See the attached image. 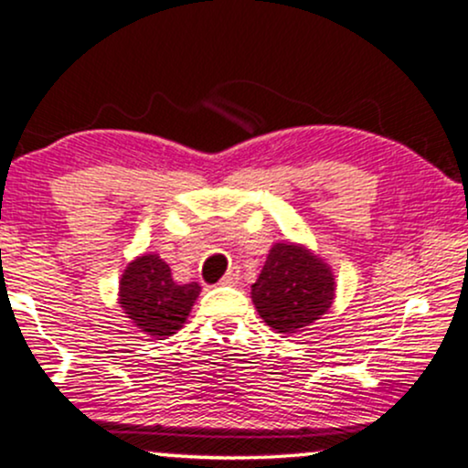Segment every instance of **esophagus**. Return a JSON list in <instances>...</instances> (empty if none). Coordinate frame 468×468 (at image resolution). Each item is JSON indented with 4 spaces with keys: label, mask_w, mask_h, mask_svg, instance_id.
<instances>
[{
    "label": "esophagus",
    "mask_w": 468,
    "mask_h": 468,
    "mask_svg": "<svg viewBox=\"0 0 468 468\" xmlns=\"http://www.w3.org/2000/svg\"><path fill=\"white\" fill-rule=\"evenodd\" d=\"M239 277H242V273H239V269L238 266H230L229 269V273H226L224 277H222V284H229V286H235L239 282Z\"/></svg>",
    "instance_id": "obj_1"
}]
</instances>
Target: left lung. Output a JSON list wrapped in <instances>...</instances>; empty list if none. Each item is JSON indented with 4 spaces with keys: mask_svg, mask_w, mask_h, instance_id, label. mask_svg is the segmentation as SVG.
Wrapping results in <instances>:
<instances>
[{
    "mask_svg": "<svg viewBox=\"0 0 468 468\" xmlns=\"http://www.w3.org/2000/svg\"><path fill=\"white\" fill-rule=\"evenodd\" d=\"M250 297L260 317L277 333L304 331L335 300V275L324 260L302 244L277 242Z\"/></svg>",
    "mask_w": 468,
    "mask_h": 468,
    "instance_id": "1",
    "label": "left lung"
}]
</instances>
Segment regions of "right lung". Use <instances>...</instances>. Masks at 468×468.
<instances>
[{"label": "right lung", "mask_w": 468, "mask_h": 468, "mask_svg": "<svg viewBox=\"0 0 468 468\" xmlns=\"http://www.w3.org/2000/svg\"><path fill=\"white\" fill-rule=\"evenodd\" d=\"M202 286L177 284L171 266L157 253H144L126 266L120 280V304L133 324L151 337H168L186 322Z\"/></svg>", "instance_id": "add662e5"}]
</instances>
